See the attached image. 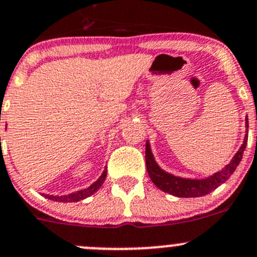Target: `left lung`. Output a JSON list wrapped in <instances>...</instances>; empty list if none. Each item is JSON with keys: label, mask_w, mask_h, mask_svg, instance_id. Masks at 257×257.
Wrapping results in <instances>:
<instances>
[{"label": "left lung", "mask_w": 257, "mask_h": 257, "mask_svg": "<svg viewBox=\"0 0 257 257\" xmlns=\"http://www.w3.org/2000/svg\"><path fill=\"white\" fill-rule=\"evenodd\" d=\"M247 124L248 119L246 118V126H248ZM246 144H247V129H246L245 139H243V143L241 145L239 152L234 155L231 162L224 169L215 173L211 177L206 179H184L174 177V175L160 169L159 165L155 163L154 157H153L149 142H147V145H145V163H147L148 174H149V178L152 179L153 183L165 193H169L172 195L178 196V198H199V196L211 193L212 190H215L217 186L221 185L222 183H225L227 179L231 177V174L235 172V169H236V167L242 159Z\"/></svg>", "instance_id": "left-lung-1"}]
</instances>
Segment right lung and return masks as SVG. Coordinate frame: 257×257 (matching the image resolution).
<instances>
[{"label": "right lung", "instance_id": "obj_1", "mask_svg": "<svg viewBox=\"0 0 257 257\" xmlns=\"http://www.w3.org/2000/svg\"><path fill=\"white\" fill-rule=\"evenodd\" d=\"M105 177H107V170H104L103 174L100 175V178L98 179L95 183H93L89 188L83 189V190H78L76 191V193H72V194H68V195H63V196H54V195H45V196L53 201H61V203H76V201L83 200V199L93 195V194H94L100 186H102V184L104 183Z\"/></svg>", "mask_w": 257, "mask_h": 257}]
</instances>
